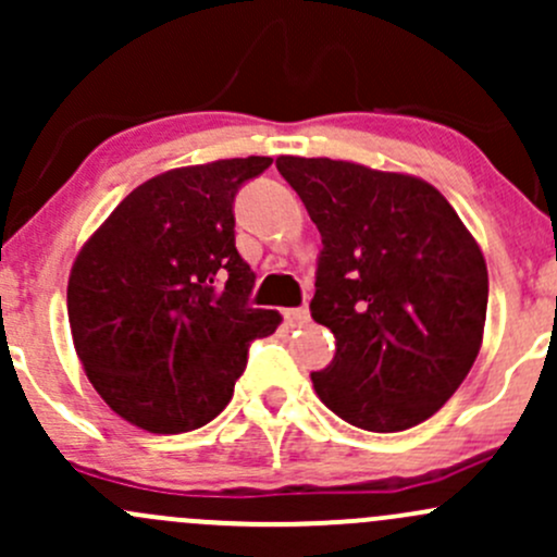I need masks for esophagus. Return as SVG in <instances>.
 I'll list each match as a JSON object with an SVG mask.
<instances>
[{
  "instance_id": "34e87169",
  "label": "esophagus",
  "mask_w": 557,
  "mask_h": 557,
  "mask_svg": "<svg viewBox=\"0 0 557 557\" xmlns=\"http://www.w3.org/2000/svg\"><path fill=\"white\" fill-rule=\"evenodd\" d=\"M284 319L289 326H305L310 321V310L308 308H289V310H284Z\"/></svg>"
}]
</instances>
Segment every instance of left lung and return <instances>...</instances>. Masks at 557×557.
Masks as SVG:
<instances>
[{"label":"left lung","mask_w":557,"mask_h":557,"mask_svg":"<svg viewBox=\"0 0 557 557\" xmlns=\"http://www.w3.org/2000/svg\"><path fill=\"white\" fill-rule=\"evenodd\" d=\"M321 233L310 315L334 358L310 372L345 422L398 433L433 417L468 376L486 324L475 238L430 183L334 159L278 157Z\"/></svg>","instance_id":"1"}]
</instances>
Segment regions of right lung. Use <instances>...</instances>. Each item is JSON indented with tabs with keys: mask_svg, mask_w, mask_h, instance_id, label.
<instances>
[{
	"mask_svg": "<svg viewBox=\"0 0 557 557\" xmlns=\"http://www.w3.org/2000/svg\"><path fill=\"white\" fill-rule=\"evenodd\" d=\"M271 157L183 166L137 185L82 247L69 324L100 398L148 433H188L228 406L249 345L276 332L252 308L233 201Z\"/></svg>",
	"mask_w": 557,
	"mask_h": 557,
	"instance_id": "1",
	"label": "right lung"
}]
</instances>
